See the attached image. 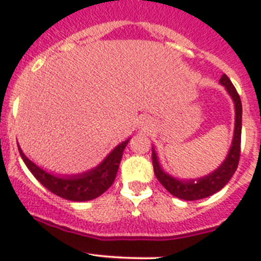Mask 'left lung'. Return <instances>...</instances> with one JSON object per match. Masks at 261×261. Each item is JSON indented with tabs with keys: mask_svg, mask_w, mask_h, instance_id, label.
Segmentation results:
<instances>
[{
	"mask_svg": "<svg viewBox=\"0 0 261 261\" xmlns=\"http://www.w3.org/2000/svg\"><path fill=\"white\" fill-rule=\"evenodd\" d=\"M220 83L225 87L227 93L233 101L235 106V128H233V138L231 143L228 154L226 155V159L223 160L222 164L213 170L210 174L204 177L197 178V179H178V178L172 177L164 172L159 163L156 151L152 147V167H154V173L156 175L158 180L163 184L165 189L173 194L177 198L184 199V201H197V199L206 198V197L212 196L216 192L221 191L233 173L238 169L239 159H240V145H241V125H243V106H241V99L239 96L238 91L231 83L230 78L226 74L221 77Z\"/></svg>",
	"mask_w": 261,
	"mask_h": 261,
	"instance_id": "8db88e82",
	"label": "left lung"
}]
</instances>
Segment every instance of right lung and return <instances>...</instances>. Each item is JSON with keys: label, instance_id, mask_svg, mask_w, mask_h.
<instances>
[{"label": "right lung", "instance_id": "add662e5", "mask_svg": "<svg viewBox=\"0 0 261 261\" xmlns=\"http://www.w3.org/2000/svg\"><path fill=\"white\" fill-rule=\"evenodd\" d=\"M128 141H130V139H126L125 141L118 144L93 169L73 175H58L46 172L45 169L38 167L35 163L31 162L23 154L18 144L17 146L26 167L46 189L64 199L84 202L97 198L112 186L116 174H117L118 167H120L123 150H125Z\"/></svg>", "mask_w": 261, "mask_h": 261}]
</instances>
